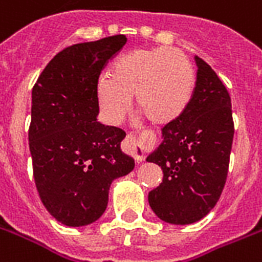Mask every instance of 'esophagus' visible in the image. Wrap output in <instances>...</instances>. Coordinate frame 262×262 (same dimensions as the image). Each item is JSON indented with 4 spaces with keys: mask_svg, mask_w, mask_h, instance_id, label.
Returning <instances> with one entry per match:
<instances>
[{
    "mask_svg": "<svg viewBox=\"0 0 262 262\" xmlns=\"http://www.w3.org/2000/svg\"><path fill=\"white\" fill-rule=\"evenodd\" d=\"M126 149L130 153L136 163H141L144 160V150H142L141 140L133 135H127L126 137Z\"/></svg>",
    "mask_w": 262,
    "mask_h": 262,
    "instance_id": "esophagus-1",
    "label": "esophagus"
}]
</instances>
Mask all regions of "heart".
I'll use <instances>...</instances> for the list:
<instances>
[{"label":"heart","instance_id":"1","mask_svg":"<svg viewBox=\"0 0 262 262\" xmlns=\"http://www.w3.org/2000/svg\"><path fill=\"white\" fill-rule=\"evenodd\" d=\"M195 89L192 66L180 51L167 47L135 50L113 61L109 78L97 82V101L109 124H120L137 107L157 125L176 121L190 105Z\"/></svg>","mask_w":262,"mask_h":262}]
</instances>
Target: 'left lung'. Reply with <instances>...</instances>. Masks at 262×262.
Here are the masks:
<instances>
[{
	"label": "left lung",
	"mask_w": 262,
	"mask_h": 262,
	"mask_svg": "<svg viewBox=\"0 0 262 262\" xmlns=\"http://www.w3.org/2000/svg\"><path fill=\"white\" fill-rule=\"evenodd\" d=\"M196 84L190 105L163 127V141L146 161L163 169V182L148 195L161 221L190 225L211 211L226 183L234 122L231 99L215 71L195 56Z\"/></svg>",
	"instance_id": "obj_1"
}]
</instances>
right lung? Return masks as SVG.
Wrapping results in <instances>:
<instances>
[{"mask_svg": "<svg viewBox=\"0 0 262 262\" xmlns=\"http://www.w3.org/2000/svg\"><path fill=\"white\" fill-rule=\"evenodd\" d=\"M125 42L117 35L67 47L32 89L28 138L36 188L48 212L66 226L99 220L113 180L135 168L121 150L125 132L97 121L98 78Z\"/></svg>", "mask_w": 262, "mask_h": 262, "instance_id": "right-lung-1", "label": "right lung"}]
</instances>
